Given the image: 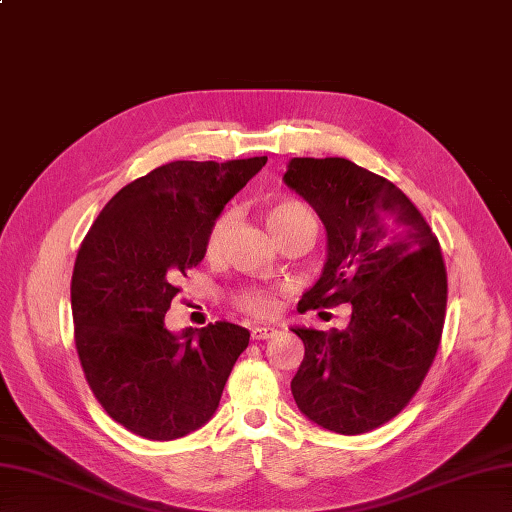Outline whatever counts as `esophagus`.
<instances>
[{"label":"esophagus","mask_w":512,"mask_h":512,"mask_svg":"<svg viewBox=\"0 0 512 512\" xmlns=\"http://www.w3.org/2000/svg\"><path fill=\"white\" fill-rule=\"evenodd\" d=\"M273 332H276V328L256 326V328H252V339L254 341H265V339H269V336H273Z\"/></svg>","instance_id":"34e87169"}]
</instances>
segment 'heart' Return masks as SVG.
<instances>
[{
  "label": "heart",
  "mask_w": 512,
  "mask_h": 512,
  "mask_svg": "<svg viewBox=\"0 0 512 512\" xmlns=\"http://www.w3.org/2000/svg\"><path fill=\"white\" fill-rule=\"evenodd\" d=\"M304 215H310V210L302 202H297V199H280V202H273L267 206L265 221L269 226V232L276 234L280 228L286 226V223L293 221L295 217H304ZM226 228H228V217L221 215L213 223V228H210V232L206 236V254L208 256H215L219 252ZM236 302H239V306L252 315H267L273 310V295L265 289L243 291Z\"/></svg>",
  "instance_id": "1"
}]
</instances>
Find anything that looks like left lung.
Segmentation results:
<instances>
[{"mask_svg": "<svg viewBox=\"0 0 512 512\" xmlns=\"http://www.w3.org/2000/svg\"><path fill=\"white\" fill-rule=\"evenodd\" d=\"M286 186L326 226L328 256L297 310L352 304L345 330L293 328L304 360L297 408L336 434H363L413 400L441 343L447 273L417 206L347 158H293Z\"/></svg>", "mask_w": 512, "mask_h": 512, "instance_id": "1", "label": "left lung"}]
</instances>
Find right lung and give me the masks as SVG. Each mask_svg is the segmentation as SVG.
I'll return each mask as SVG.
<instances>
[{"instance_id": "right-lung-1", "label": "right lung", "mask_w": 512, "mask_h": 512, "mask_svg": "<svg viewBox=\"0 0 512 512\" xmlns=\"http://www.w3.org/2000/svg\"><path fill=\"white\" fill-rule=\"evenodd\" d=\"M267 156L176 160L130 182L97 215L71 278L76 350L97 402L123 428L173 441L215 415L249 332L228 321L165 328L176 280L202 263L223 206Z\"/></svg>"}]
</instances>
